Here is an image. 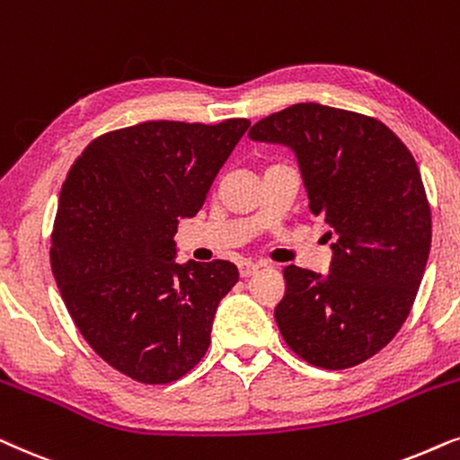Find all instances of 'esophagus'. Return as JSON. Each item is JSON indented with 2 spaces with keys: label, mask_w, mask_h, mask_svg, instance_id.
<instances>
[{
  "label": "esophagus",
  "mask_w": 460,
  "mask_h": 460,
  "mask_svg": "<svg viewBox=\"0 0 460 460\" xmlns=\"http://www.w3.org/2000/svg\"><path fill=\"white\" fill-rule=\"evenodd\" d=\"M256 271H259V265L256 262H242L240 265V275L242 278H250V275H254Z\"/></svg>",
  "instance_id": "34e87169"
}]
</instances>
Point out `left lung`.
Here are the masks:
<instances>
[{
  "instance_id": "left-lung-1",
  "label": "left lung",
  "mask_w": 460,
  "mask_h": 460,
  "mask_svg": "<svg viewBox=\"0 0 460 460\" xmlns=\"http://www.w3.org/2000/svg\"><path fill=\"white\" fill-rule=\"evenodd\" d=\"M294 151L309 208L330 225L328 273L284 267L275 322L294 353L326 370L381 351L406 322L431 248V210L412 153L378 119L298 102L250 128Z\"/></svg>"
}]
</instances>
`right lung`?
<instances>
[{
    "mask_svg": "<svg viewBox=\"0 0 460 460\" xmlns=\"http://www.w3.org/2000/svg\"><path fill=\"white\" fill-rule=\"evenodd\" d=\"M248 128L145 121L102 134L60 189L50 248L60 296L88 345L134 381L172 383L208 351L240 273L229 261L176 262L174 235Z\"/></svg>",
    "mask_w": 460,
    "mask_h": 460,
    "instance_id": "add662e5",
    "label": "right lung"
}]
</instances>
